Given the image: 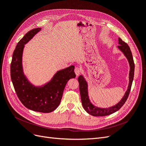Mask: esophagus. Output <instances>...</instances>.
<instances>
[{"label": "esophagus", "mask_w": 146, "mask_h": 146, "mask_svg": "<svg viewBox=\"0 0 146 146\" xmlns=\"http://www.w3.org/2000/svg\"><path fill=\"white\" fill-rule=\"evenodd\" d=\"M81 72V70L79 67H75L74 68V73L76 74V76H79Z\"/></svg>", "instance_id": "esophagus-1"}]
</instances>
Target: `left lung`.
<instances>
[{
  "mask_svg": "<svg viewBox=\"0 0 146 146\" xmlns=\"http://www.w3.org/2000/svg\"><path fill=\"white\" fill-rule=\"evenodd\" d=\"M119 45L117 46L118 48L123 51V53L127 58L130 65V73H129V84L127 90L126 91L125 95L123 99L119 101V102L114 106L106 108V109H101L98 108L93 106L89 100L88 96V90H87V83L85 79L82 75H80L78 77V82L79 84V91L80 95H81V98L82 101V104L85 110L90 115L94 116H104L111 115L116 111L119 110L125 104V101L127 100L129 93L130 92V89L131 87V84L133 80L134 76V70H135V64L133 59L132 54H131V50L129 45L127 44L125 42H124L121 38L119 37L118 39Z\"/></svg>",
  "mask_w": 146,
  "mask_h": 146,
  "instance_id": "left-lung-1",
  "label": "left lung"
}]
</instances>
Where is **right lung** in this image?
<instances>
[{
  "label": "right lung",
  "mask_w": 146,
  "mask_h": 146,
  "mask_svg": "<svg viewBox=\"0 0 146 146\" xmlns=\"http://www.w3.org/2000/svg\"><path fill=\"white\" fill-rule=\"evenodd\" d=\"M41 29L29 31L18 42L14 51L10 67L11 78L17 97L27 109L41 113H50L57 108L62 99L64 88L68 80L74 78L73 65L58 72L51 81L41 87L31 84L24 76L22 57L24 45Z\"/></svg>",
  "instance_id": "obj_1"
}]
</instances>
